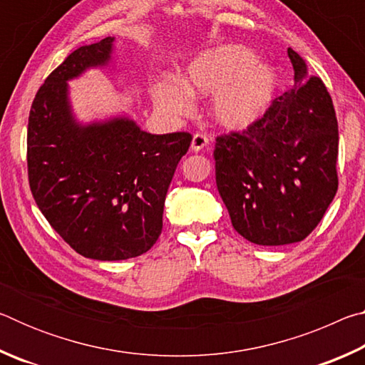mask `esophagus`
<instances>
[{"instance_id": "1", "label": "esophagus", "mask_w": 365, "mask_h": 365, "mask_svg": "<svg viewBox=\"0 0 365 365\" xmlns=\"http://www.w3.org/2000/svg\"><path fill=\"white\" fill-rule=\"evenodd\" d=\"M209 145V138L206 137L205 133H195L193 135V140H191V151L197 153V151H202L205 148Z\"/></svg>"}]
</instances>
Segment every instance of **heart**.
<instances>
[{"label":"heart","instance_id":"obj_1","mask_svg":"<svg viewBox=\"0 0 365 365\" xmlns=\"http://www.w3.org/2000/svg\"><path fill=\"white\" fill-rule=\"evenodd\" d=\"M277 77L256 63L250 49L224 45L197 56L178 80L154 85L153 98L163 113L178 119L191 110V96L214 95L212 113L222 125L245 128L262 115L274 96Z\"/></svg>","mask_w":365,"mask_h":365}]
</instances>
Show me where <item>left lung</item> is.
Segmentation results:
<instances>
[{
    "instance_id": "1",
    "label": "left lung",
    "mask_w": 365,
    "mask_h": 365,
    "mask_svg": "<svg viewBox=\"0 0 365 365\" xmlns=\"http://www.w3.org/2000/svg\"><path fill=\"white\" fill-rule=\"evenodd\" d=\"M294 86L243 132L215 138V183L235 230L255 245L304 240L338 190V122L327 86L292 48Z\"/></svg>"
}]
</instances>
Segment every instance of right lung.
Here are the masks:
<instances>
[{
	"label": "right lung",
	"instance_id": "add662e5",
	"mask_svg": "<svg viewBox=\"0 0 365 365\" xmlns=\"http://www.w3.org/2000/svg\"><path fill=\"white\" fill-rule=\"evenodd\" d=\"M113 36L80 46L46 77L30 108L29 185L36 206L73 251L96 261L143 255L163 232L164 201L191 133L151 135L120 117L82 127L67 80L110 59Z\"/></svg>",
	"mask_w": 365,
	"mask_h": 365
}]
</instances>
